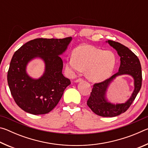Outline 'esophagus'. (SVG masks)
Wrapping results in <instances>:
<instances>
[{"label": "esophagus", "instance_id": "34e87169", "mask_svg": "<svg viewBox=\"0 0 148 148\" xmlns=\"http://www.w3.org/2000/svg\"><path fill=\"white\" fill-rule=\"evenodd\" d=\"M82 81H83V79H82V78H78V79H77L75 80L74 82H75V83H78V82H82Z\"/></svg>", "mask_w": 148, "mask_h": 148}]
</instances>
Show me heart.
<instances>
[{"mask_svg":"<svg viewBox=\"0 0 148 148\" xmlns=\"http://www.w3.org/2000/svg\"><path fill=\"white\" fill-rule=\"evenodd\" d=\"M116 65V57L109 50L84 44L74 50L69 57L66 69L71 74L86 70V76L90 81L100 82L112 76Z\"/></svg>","mask_w":148,"mask_h":148,"instance_id":"b5f03b06","label":"heart"}]
</instances>
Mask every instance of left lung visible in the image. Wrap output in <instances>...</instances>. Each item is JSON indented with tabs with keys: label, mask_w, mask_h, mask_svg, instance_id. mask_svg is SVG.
Returning a JSON list of instances; mask_svg holds the SVG:
<instances>
[{
	"label": "left lung",
	"mask_w": 148,
	"mask_h": 148,
	"mask_svg": "<svg viewBox=\"0 0 148 148\" xmlns=\"http://www.w3.org/2000/svg\"><path fill=\"white\" fill-rule=\"evenodd\" d=\"M117 52L120 57L119 71L109 79L94 84L87 104L95 114L102 117H115L126 112L134 101L142 86V68L138 57L131 50L119 42L106 41ZM129 75L134 79V91L124 103L113 104L108 101L106 96L109 85L117 77Z\"/></svg>",
	"instance_id": "obj_1"
}]
</instances>
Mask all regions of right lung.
Wrapping results in <instances>:
<instances>
[{
  "mask_svg": "<svg viewBox=\"0 0 148 148\" xmlns=\"http://www.w3.org/2000/svg\"><path fill=\"white\" fill-rule=\"evenodd\" d=\"M72 37L62 39L36 38L23 45L12 57L8 72V84L15 102L27 113L46 114L58 104L71 80L62 73L64 53ZM38 58L44 61L45 72L39 79L27 74L29 62Z\"/></svg>",
  "mask_w": 148,
  "mask_h": 148,
  "instance_id": "1",
  "label": "right lung"
}]
</instances>
